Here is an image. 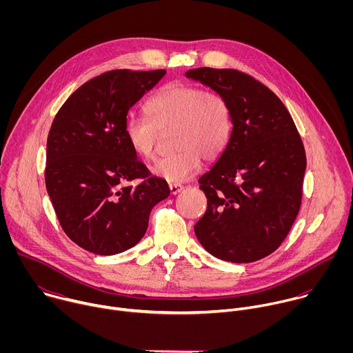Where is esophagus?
I'll return each mask as SVG.
<instances>
[{"label":"esophagus","mask_w":353,"mask_h":353,"mask_svg":"<svg viewBox=\"0 0 353 353\" xmlns=\"http://www.w3.org/2000/svg\"><path fill=\"white\" fill-rule=\"evenodd\" d=\"M183 188H184V187H183L181 184H170V185H169V190H170V194H172V195L179 194Z\"/></svg>","instance_id":"obj_1"}]
</instances>
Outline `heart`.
<instances>
[{"instance_id": "b5f03b06", "label": "heart", "mask_w": 353, "mask_h": 353, "mask_svg": "<svg viewBox=\"0 0 353 353\" xmlns=\"http://www.w3.org/2000/svg\"><path fill=\"white\" fill-rule=\"evenodd\" d=\"M146 119L130 116L123 135L132 152L142 159H152L159 132L174 130L173 145L177 152L157 161L150 172L157 177L179 184L191 179L203 158L216 159L230 135V112L216 93L172 83L158 92L145 106Z\"/></svg>"}]
</instances>
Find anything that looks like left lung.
Masks as SVG:
<instances>
[{"instance_id": "8db88e82", "label": "left lung", "mask_w": 353, "mask_h": 353, "mask_svg": "<svg viewBox=\"0 0 353 353\" xmlns=\"http://www.w3.org/2000/svg\"><path fill=\"white\" fill-rule=\"evenodd\" d=\"M185 77L223 97L232 123L222 154L198 180L208 207L195 236L219 260H261L299 214L305 146L279 97L253 77L229 68H195Z\"/></svg>"}]
</instances>
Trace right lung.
Segmentation results:
<instances>
[{
    "label": "right lung",
    "mask_w": 353,
    "mask_h": 353,
    "mask_svg": "<svg viewBox=\"0 0 353 353\" xmlns=\"http://www.w3.org/2000/svg\"><path fill=\"white\" fill-rule=\"evenodd\" d=\"M165 70H117L79 86L57 113L47 138L46 188L65 234L89 253L113 256L145 234L149 214L169 185L149 177L127 145L128 110ZM135 178L138 186H124Z\"/></svg>",
    "instance_id": "1"
}]
</instances>
